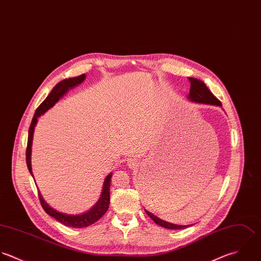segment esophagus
<instances>
[{"instance_id":"34e87169","label":"esophagus","mask_w":261,"mask_h":261,"mask_svg":"<svg viewBox=\"0 0 261 261\" xmlns=\"http://www.w3.org/2000/svg\"><path fill=\"white\" fill-rule=\"evenodd\" d=\"M127 165L130 167V168H136L137 167V162L135 160H129L127 162Z\"/></svg>"}]
</instances>
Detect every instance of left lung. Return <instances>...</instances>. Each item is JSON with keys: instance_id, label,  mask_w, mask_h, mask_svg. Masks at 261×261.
Listing matches in <instances>:
<instances>
[{"instance_id": "left-lung-1", "label": "left lung", "mask_w": 261, "mask_h": 261, "mask_svg": "<svg viewBox=\"0 0 261 261\" xmlns=\"http://www.w3.org/2000/svg\"><path fill=\"white\" fill-rule=\"evenodd\" d=\"M189 82H190V90H189V94L187 95V98L191 101V102H195V103H201V104H207V105H215V106H220L222 107V103L212 94V92L207 89L205 86V84L197 79L194 78H189ZM145 212L147 213V215L159 226L164 227L166 229H172V230H180V229H185L191 225H176L172 223H168L166 221L161 220L160 218H158L157 216H155L154 214H152L151 212L145 210Z\"/></svg>"}]
</instances>
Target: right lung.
<instances>
[{"label": "right lung", "mask_w": 261, "mask_h": 261, "mask_svg": "<svg viewBox=\"0 0 261 261\" xmlns=\"http://www.w3.org/2000/svg\"><path fill=\"white\" fill-rule=\"evenodd\" d=\"M85 79H86V75L83 74L79 77L65 79L62 82L58 83L51 90V92L48 94V96L45 98V100L36 109V111L34 113V116L32 118L30 127H29L28 142H27V149H26V163H27L28 170H29L30 174L32 175L33 179H34V176H33L32 167H31V147H32L34 128H35V125L37 123L38 117L40 115L44 114L48 109H50L70 89L77 87L78 85L83 83ZM111 176H112V173H109L106 176V178L104 180V183H103L101 195H100L98 201L89 211L83 213V214L69 215V214H65V213H62V212H59V211L55 210L54 207H51L44 200V198L42 197V194L40 193V191L38 189V196H39L40 203H41V205H42V207H43V210L45 211L46 214H48L50 217H53L54 219H56L60 223L64 224L65 226L75 228V229L85 228V227H88V226L94 224L95 222H97L107 212V210L109 207V200H110V192L109 191H110Z\"/></svg>", "instance_id": "obj_1"}]
</instances>
